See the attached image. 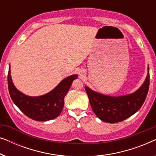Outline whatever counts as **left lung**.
<instances>
[{
    "instance_id": "1",
    "label": "left lung",
    "mask_w": 156,
    "mask_h": 156,
    "mask_svg": "<svg viewBox=\"0 0 156 156\" xmlns=\"http://www.w3.org/2000/svg\"><path fill=\"white\" fill-rule=\"evenodd\" d=\"M150 84L149 67L146 80L134 92L121 96H108L85 86L93 112L100 120L106 123L120 122L138 112L146 100Z\"/></svg>"
}]
</instances>
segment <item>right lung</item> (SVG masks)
Instances as JSON below:
<instances>
[{"instance_id": "right-lung-1", "label": "right lung", "mask_w": 156, "mask_h": 156, "mask_svg": "<svg viewBox=\"0 0 156 156\" xmlns=\"http://www.w3.org/2000/svg\"><path fill=\"white\" fill-rule=\"evenodd\" d=\"M77 74H72L61 81L52 90L41 96L32 97L19 91L12 82L10 65L8 75V90L14 104L23 114L35 121H46L57 118L61 114L65 97Z\"/></svg>"}]
</instances>
